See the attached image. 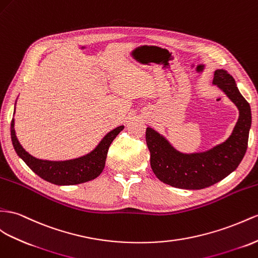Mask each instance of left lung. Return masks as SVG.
<instances>
[{"mask_svg": "<svg viewBox=\"0 0 258 258\" xmlns=\"http://www.w3.org/2000/svg\"><path fill=\"white\" fill-rule=\"evenodd\" d=\"M213 83L226 92L240 111L239 120L226 142L205 153L184 155L174 150L153 128L146 130L151 169L158 179L171 186L202 189L214 185L233 172L246 153L252 123L249 103L227 71L217 70Z\"/></svg>", "mask_w": 258, "mask_h": 258, "instance_id": "left-lung-1", "label": "left lung"}]
</instances>
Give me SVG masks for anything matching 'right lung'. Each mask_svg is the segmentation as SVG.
Instances as JSON below:
<instances>
[{
	"label": "right lung",
	"instance_id": "1",
	"mask_svg": "<svg viewBox=\"0 0 258 258\" xmlns=\"http://www.w3.org/2000/svg\"><path fill=\"white\" fill-rule=\"evenodd\" d=\"M123 128L124 126H118L109 132L90 154L68 161L40 160L30 156L17 140L14 130V118L11 123V136L17 155L41 179L55 185H75L91 181L100 175L104 168L110 145Z\"/></svg>",
	"mask_w": 258,
	"mask_h": 258
}]
</instances>
